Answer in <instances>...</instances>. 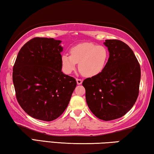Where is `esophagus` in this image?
Returning a JSON list of instances; mask_svg holds the SVG:
<instances>
[{"label":"esophagus","mask_w":154,"mask_h":154,"mask_svg":"<svg viewBox=\"0 0 154 154\" xmlns=\"http://www.w3.org/2000/svg\"><path fill=\"white\" fill-rule=\"evenodd\" d=\"M76 81H77V84H78V85H79V84H81L82 83V79H76Z\"/></svg>","instance_id":"34e87169"}]
</instances>
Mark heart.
<instances>
[{
	"mask_svg": "<svg viewBox=\"0 0 154 154\" xmlns=\"http://www.w3.org/2000/svg\"><path fill=\"white\" fill-rule=\"evenodd\" d=\"M109 52L103 45L93 43H82L70 49V54H63L61 62L64 72L70 74L79 63V70L85 76L94 77L104 69Z\"/></svg>",
	"mask_w": 154,
	"mask_h": 154,
	"instance_id": "b5f03b06",
	"label": "heart"
}]
</instances>
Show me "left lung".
Masks as SVG:
<instances>
[{
  "instance_id": "obj_1",
  "label": "left lung",
  "mask_w": 154,
  "mask_h": 154,
  "mask_svg": "<svg viewBox=\"0 0 154 154\" xmlns=\"http://www.w3.org/2000/svg\"><path fill=\"white\" fill-rule=\"evenodd\" d=\"M109 58L104 69L84 79L88 106L100 120L120 118L136 102L140 82V66L133 50L123 41L106 40Z\"/></svg>"
}]
</instances>
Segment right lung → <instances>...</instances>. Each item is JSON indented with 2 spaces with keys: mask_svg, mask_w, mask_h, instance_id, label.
I'll list each match as a JSON object with an SVG mask.
<instances>
[{
  "mask_svg": "<svg viewBox=\"0 0 154 154\" xmlns=\"http://www.w3.org/2000/svg\"><path fill=\"white\" fill-rule=\"evenodd\" d=\"M61 41L35 37L18 52L13 67L16 97L29 116L52 121L62 114L77 86L61 71Z\"/></svg>",
  "mask_w": 154,
  "mask_h": 154,
  "instance_id": "obj_1",
  "label": "right lung"
}]
</instances>
